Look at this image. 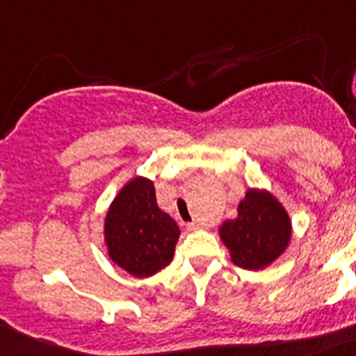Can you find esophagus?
Wrapping results in <instances>:
<instances>
[{"mask_svg":"<svg viewBox=\"0 0 356 356\" xmlns=\"http://www.w3.org/2000/svg\"><path fill=\"white\" fill-rule=\"evenodd\" d=\"M186 228L190 230V232H193V230H201V228H203V225H201V223H188Z\"/></svg>","mask_w":356,"mask_h":356,"instance_id":"1","label":"esophagus"}]
</instances>
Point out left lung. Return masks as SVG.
I'll return each mask as SVG.
<instances>
[{
    "mask_svg": "<svg viewBox=\"0 0 356 356\" xmlns=\"http://www.w3.org/2000/svg\"><path fill=\"white\" fill-rule=\"evenodd\" d=\"M291 234L289 212L265 188H248L238 204V218L219 227L232 263L247 270L273 265L287 250Z\"/></svg>",
    "mask_w": 356,
    "mask_h": 356,
    "instance_id": "1",
    "label": "left lung"
}]
</instances>
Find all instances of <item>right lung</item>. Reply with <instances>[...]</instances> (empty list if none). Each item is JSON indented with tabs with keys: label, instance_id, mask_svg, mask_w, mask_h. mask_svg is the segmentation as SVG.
Returning <instances> with one entry per match:
<instances>
[{
	"label": "right lung",
	"instance_id": "right-lung-1",
	"mask_svg": "<svg viewBox=\"0 0 356 356\" xmlns=\"http://www.w3.org/2000/svg\"><path fill=\"white\" fill-rule=\"evenodd\" d=\"M181 236L177 223L161 210L153 181L129 179L104 218V243L115 265L135 278H149L173 259Z\"/></svg>",
	"mask_w": 356,
	"mask_h": 356
}]
</instances>
